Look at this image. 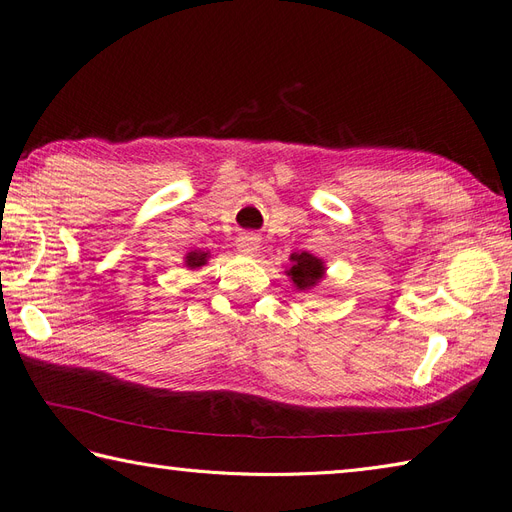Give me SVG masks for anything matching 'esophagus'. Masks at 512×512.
<instances>
[{
  "instance_id": "obj_1",
  "label": "esophagus",
  "mask_w": 512,
  "mask_h": 512,
  "mask_svg": "<svg viewBox=\"0 0 512 512\" xmlns=\"http://www.w3.org/2000/svg\"><path fill=\"white\" fill-rule=\"evenodd\" d=\"M260 250V237L258 235H252V232H245V235H241L237 239V254L239 256H247L252 258L256 256Z\"/></svg>"
}]
</instances>
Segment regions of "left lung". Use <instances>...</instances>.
Masks as SVG:
<instances>
[{
    "mask_svg": "<svg viewBox=\"0 0 512 512\" xmlns=\"http://www.w3.org/2000/svg\"><path fill=\"white\" fill-rule=\"evenodd\" d=\"M290 269L286 271V275L290 277L292 286L305 292V290H312L316 288L322 280L324 275H327V265H324V260L309 254V252H294L290 256Z\"/></svg>",
    "mask_w": 512,
    "mask_h": 512,
    "instance_id": "8db88e82",
    "label": "left lung"
}]
</instances>
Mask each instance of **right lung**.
Listing matches in <instances>:
<instances>
[{
	"instance_id": "1",
	"label": "right lung",
	"mask_w": 512,
	"mask_h": 512,
	"mask_svg": "<svg viewBox=\"0 0 512 512\" xmlns=\"http://www.w3.org/2000/svg\"><path fill=\"white\" fill-rule=\"evenodd\" d=\"M209 258H211L209 252L194 250V252H188V254L183 256V265L188 267L190 271H196V269H200V267H205L207 262H209Z\"/></svg>"
}]
</instances>
